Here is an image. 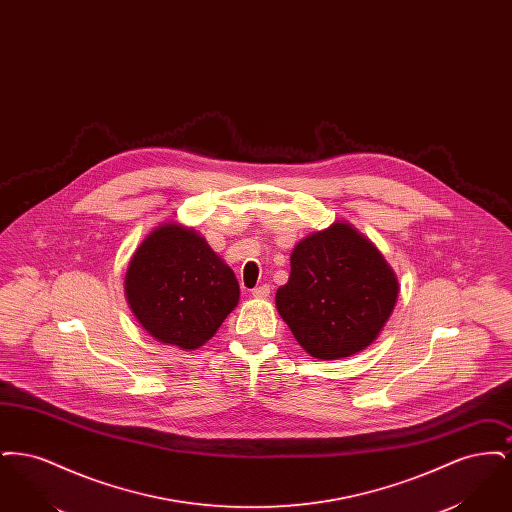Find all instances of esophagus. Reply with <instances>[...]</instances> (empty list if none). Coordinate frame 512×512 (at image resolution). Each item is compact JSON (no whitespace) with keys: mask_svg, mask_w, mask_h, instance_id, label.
<instances>
[{"mask_svg":"<svg viewBox=\"0 0 512 512\" xmlns=\"http://www.w3.org/2000/svg\"><path fill=\"white\" fill-rule=\"evenodd\" d=\"M268 293H270V286L263 284V286L255 288V290L251 292V295H253V297H257V299H265V297H268Z\"/></svg>","mask_w":512,"mask_h":512,"instance_id":"34e87169","label":"esophagus"}]
</instances>
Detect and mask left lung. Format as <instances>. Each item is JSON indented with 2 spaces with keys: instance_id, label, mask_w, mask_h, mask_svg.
Wrapping results in <instances>:
<instances>
[{
  "instance_id": "1",
  "label": "left lung",
  "mask_w": 512,
  "mask_h": 512,
  "mask_svg": "<svg viewBox=\"0 0 512 512\" xmlns=\"http://www.w3.org/2000/svg\"><path fill=\"white\" fill-rule=\"evenodd\" d=\"M276 309L315 359L338 361L366 349L393 313L399 282L378 247L345 220L293 247Z\"/></svg>"
}]
</instances>
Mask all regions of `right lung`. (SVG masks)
<instances>
[{
	"mask_svg": "<svg viewBox=\"0 0 512 512\" xmlns=\"http://www.w3.org/2000/svg\"><path fill=\"white\" fill-rule=\"evenodd\" d=\"M126 301L151 338L184 351L211 340L240 301V284L194 228H153L124 276Z\"/></svg>",
	"mask_w": 512,
	"mask_h": 512,
	"instance_id": "obj_1",
	"label": "right lung"
}]
</instances>
